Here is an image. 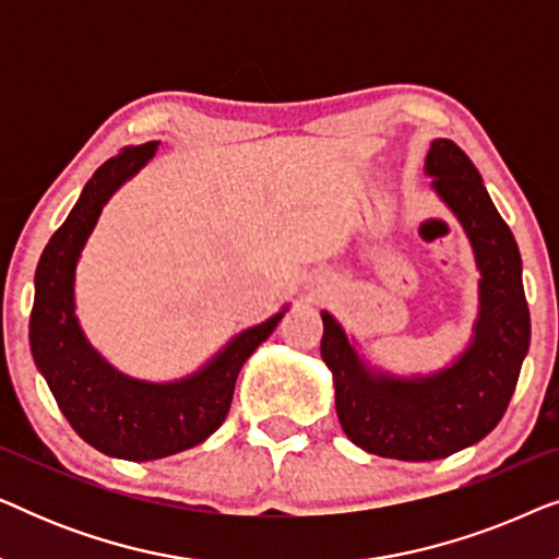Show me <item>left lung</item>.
I'll list each match as a JSON object with an SVG mask.
<instances>
[{
    "mask_svg": "<svg viewBox=\"0 0 559 559\" xmlns=\"http://www.w3.org/2000/svg\"><path fill=\"white\" fill-rule=\"evenodd\" d=\"M425 170L468 234L480 270V312L471 346L430 377H392L369 369L331 312H320V356L333 371L343 432L366 453L415 463L453 455L499 425L532 333L522 257L476 165L455 142L435 140Z\"/></svg>",
    "mask_w": 559,
    "mask_h": 559,
    "instance_id": "left-lung-1",
    "label": "left lung"
}]
</instances>
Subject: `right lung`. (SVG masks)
Instances as JSON below:
<instances>
[{
	"mask_svg": "<svg viewBox=\"0 0 559 559\" xmlns=\"http://www.w3.org/2000/svg\"><path fill=\"white\" fill-rule=\"evenodd\" d=\"M157 142L121 150L94 173L35 272L29 348L60 412L88 445L124 461H157L211 438L224 425L236 377L270 338L285 310L247 328L201 371L170 384L124 377L91 348L75 318L73 282L81 249L106 201L155 155Z\"/></svg>",
	"mask_w": 559,
	"mask_h": 559,
	"instance_id": "add662e5",
	"label": "right lung"
}]
</instances>
